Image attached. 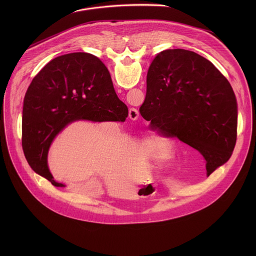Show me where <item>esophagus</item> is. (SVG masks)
I'll use <instances>...</instances> for the list:
<instances>
[{"label": "esophagus", "instance_id": "obj_1", "mask_svg": "<svg viewBox=\"0 0 256 256\" xmlns=\"http://www.w3.org/2000/svg\"><path fill=\"white\" fill-rule=\"evenodd\" d=\"M138 116H140V114H138V110L136 108H134V107L130 108V110H128V118H130L132 120H138Z\"/></svg>", "mask_w": 256, "mask_h": 256}]
</instances>
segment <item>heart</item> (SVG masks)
Instances as JSON below:
<instances>
[{"label":"heart","mask_w":256,"mask_h":256,"mask_svg":"<svg viewBox=\"0 0 256 256\" xmlns=\"http://www.w3.org/2000/svg\"><path fill=\"white\" fill-rule=\"evenodd\" d=\"M142 150L150 159L168 162L173 158V140L170 136L162 130L152 132L142 140Z\"/></svg>","instance_id":"1"}]
</instances>
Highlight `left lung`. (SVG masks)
Here are the masks:
<instances>
[{"instance_id":"obj_1","label":"left lung","mask_w":256,"mask_h":256,"mask_svg":"<svg viewBox=\"0 0 256 256\" xmlns=\"http://www.w3.org/2000/svg\"><path fill=\"white\" fill-rule=\"evenodd\" d=\"M140 114L198 150L206 174L225 164L237 138V101L228 80L210 60L186 50L158 54L147 75Z\"/></svg>"}]
</instances>
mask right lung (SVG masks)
<instances>
[{"label":"right lung","mask_w":256,"mask_h":256,"mask_svg":"<svg viewBox=\"0 0 256 256\" xmlns=\"http://www.w3.org/2000/svg\"><path fill=\"white\" fill-rule=\"evenodd\" d=\"M128 106L118 99L110 74L95 56H58L36 75L24 97L22 148L30 167L56 188L48 166L54 138L77 120L124 122Z\"/></svg>","instance_id":"1"}]
</instances>
